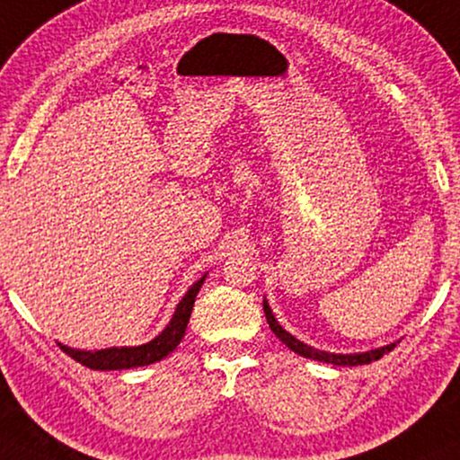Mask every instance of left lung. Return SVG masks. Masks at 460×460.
I'll return each mask as SVG.
<instances>
[{"instance_id":"obj_1","label":"left lung","mask_w":460,"mask_h":460,"mask_svg":"<svg viewBox=\"0 0 460 460\" xmlns=\"http://www.w3.org/2000/svg\"><path fill=\"white\" fill-rule=\"evenodd\" d=\"M263 310H265V316H267V323H270V329L276 333L278 340H282V344H287L290 350L301 354V357L305 358H314V360H323V363H331V365H341V367H346V365H367L371 360H377L385 357L386 352H391L394 344H388L385 348H377V350H371V352H363V354H331V352H324V350H316V348L304 344V341L295 340L293 335L287 333L280 324H278L276 318H273L271 314V307L267 305V301H263Z\"/></svg>"}]
</instances>
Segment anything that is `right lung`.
Masks as SVG:
<instances>
[{
	"mask_svg": "<svg viewBox=\"0 0 460 460\" xmlns=\"http://www.w3.org/2000/svg\"><path fill=\"white\" fill-rule=\"evenodd\" d=\"M203 280H206V276H203L201 280H197L193 287L189 288V293L184 295L182 301H180L176 307V312H173V318L170 321V324L163 329L161 335H156L153 341H148V344H142L136 348H106V350H95V352L74 350V348L59 344L61 350L89 369H131V367H142V365L156 363V360L165 358L167 354L176 350V346L182 341L190 312H193L195 297L197 293H199Z\"/></svg>",
	"mask_w": 460,
	"mask_h": 460,
	"instance_id": "obj_1",
	"label": "right lung"
}]
</instances>
